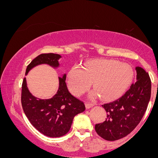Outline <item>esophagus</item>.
Wrapping results in <instances>:
<instances>
[{
  "mask_svg": "<svg viewBox=\"0 0 158 158\" xmlns=\"http://www.w3.org/2000/svg\"><path fill=\"white\" fill-rule=\"evenodd\" d=\"M85 106H86V108L87 109H89V108H90V107H92L94 106V105H93V103H90V102H86Z\"/></svg>",
  "mask_w": 158,
  "mask_h": 158,
  "instance_id": "34e87169",
  "label": "esophagus"
}]
</instances>
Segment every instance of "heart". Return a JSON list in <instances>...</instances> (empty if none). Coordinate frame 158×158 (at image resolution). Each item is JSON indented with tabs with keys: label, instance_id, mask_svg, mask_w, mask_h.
I'll return each instance as SVG.
<instances>
[{
	"label": "heart",
	"instance_id": "obj_1",
	"mask_svg": "<svg viewBox=\"0 0 158 158\" xmlns=\"http://www.w3.org/2000/svg\"><path fill=\"white\" fill-rule=\"evenodd\" d=\"M133 78V70L129 64L118 60L99 59L88 61L84 68L73 66L68 73V88L79 96L90 88L95 89L91 98L101 96L104 100L117 98L126 90Z\"/></svg>",
	"mask_w": 158,
	"mask_h": 158
}]
</instances>
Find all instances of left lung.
Returning <instances> with one entry per match:
<instances>
[{"mask_svg": "<svg viewBox=\"0 0 158 158\" xmlns=\"http://www.w3.org/2000/svg\"><path fill=\"white\" fill-rule=\"evenodd\" d=\"M136 83L119 99L102 105L107 119L96 124L95 131L105 140L115 141L127 136L143 118L151 95V81L143 68L137 66Z\"/></svg>", "mask_w": 158, "mask_h": 158, "instance_id": "obj_1", "label": "left lung"}]
</instances>
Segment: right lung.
<instances>
[{
	"instance_id": "add662e5",
	"label": "right lung",
	"mask_w": 158,
	"mask_h": 158,
	"mask_svg": "<svg viewBox=\"0 0 158 158\" xmlns=\"http://www.w3.org/2000/svg\"><path fill=\"white\" fill-rule=\"evenodd\" d=\"M60 58L61 56L58 54H41L28 65L26 75L35 66L43 64L57 69L60 66ZM58 79V91L50 99H40L32 95L27 86L26 77L22 85L21 103L25 114L38 131L50 138H60L67 134L75 116L85 110L83 102L68 90L65 83L66 73Z\"/></svg>"
}]
</instances>
